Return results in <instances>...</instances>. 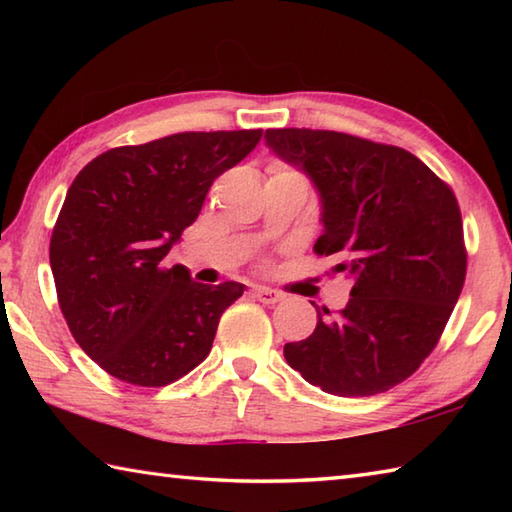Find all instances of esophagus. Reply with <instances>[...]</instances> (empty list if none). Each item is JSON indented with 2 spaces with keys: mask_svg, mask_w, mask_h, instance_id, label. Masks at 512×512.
Returning <instances> with one entry per match:
<instances>
[{
  "mask_svg": "<svg viewBox=\"0 0 512 512\" xmlns=\"http://www.w3.org/2000/svg\"><path fill=\"white\" fill-rule=\"evenodd\" d=\"M253 296H255L259 302H264V305H275V302L284 300V293L275 291V289H268V287H255V289H253Z\"/></svg>",
  "mask_w": 512,
  "mask_h": 512,
  "instance_id": "34e87169",
  "label": "esophagus"
}]
</instances>
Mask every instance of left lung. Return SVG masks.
Here are the masks:
<instances>
[{"mask_svg": "<svg viewBox=\"0 0 512 512\" xmlns=\"http://www.w3.org/2000/svg\"><path fill=\"white\" fill-rule=\"evenodd\" d=\"M266 146L320 198L314 250L352 280L339 316L318 309L314 334L284 345L309 384L339 397L384 393L429 357L465 282L456 196L400 146L336 131L271 128Z\"/></svg>", "mask_w": 512, "mask_h": 512, "instance_id": "left-lung-1", "label": "left lung"}]
</instances>
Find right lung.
<instances>
[{
  "label": "right lung",
  "instance_id": "right-lung-1",
  "mask_svg": "<svg viewBox=\"0 0 512 512\" xmlns=\"http://www.w3.org/2000/svg\"><path fill=\"white\" fill-rule=\"evenodd\" d=\"M259 140L262 131L178 133L110 149L74 178L49 262L69 332L108 375L167 386L210 354L221 314L246 287H210L162 262L214 178Z\"/></svg>",
  "mask_w": 512,
  "mask_h": 512
}]
</instances>
